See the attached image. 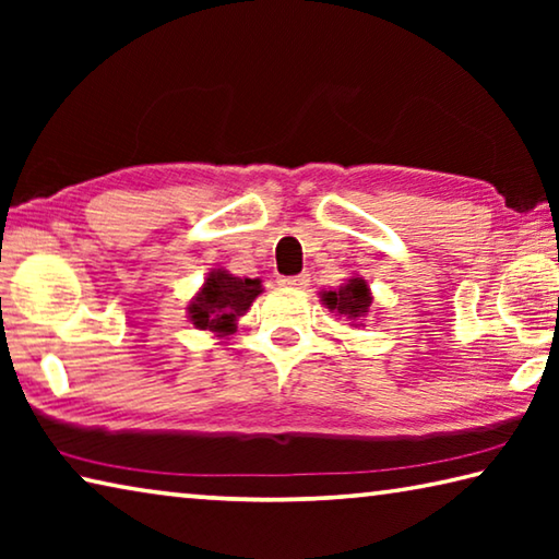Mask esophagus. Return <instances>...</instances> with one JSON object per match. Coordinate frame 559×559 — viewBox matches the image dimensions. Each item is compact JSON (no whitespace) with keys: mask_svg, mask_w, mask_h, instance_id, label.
Masks as SVG:
<instances>
[{"mask_svg":"<svg viewBox=\"0 0 559 559\" xmlns=\"http://www.w3.org/2000/svg\"><path fill=\"white\" fill-rule=\"evenodd\" d=\"M278 286H283V288H308L310 278H308V273H298V276L278 278Z\"/></svg>","mask_w":559,"mask_h":559,"instance_id":"34e87169","label":"esophagus"}]
</instances>
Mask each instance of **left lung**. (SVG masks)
<instances>
[{
    "instance_id": "8db88e82",
    "label": "left lung",
    "mask_w": 559,
    "mask_h": 559,
    "mask_svg": "<svg viewBox=\"0 0 559 559\" xmlns=\"http://www.w3.org/2000/svg\"><path fill=\"white\" fill-rule=\"evenodd\" d=\"M325 306L330 310H335L337 316H345L353 320V325H362L365 316L370 313L372 306V293L370 286H367L365 278L353 276L347 283H343L337 290H323L320 293Z\"/></svg>"
}]
</instances>
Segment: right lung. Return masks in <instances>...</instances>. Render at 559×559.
Wrapping results in <instances>:
<instances>
[{"label":"right lung","instance_id":"right-lung-1","mask_svg":"<svg viewBox=\"0 0 559 559\" xmlns=\"http://www.w3.org/2000/svg\"><path fill=\"white\" fill-rule=\"evenodd\" d=\"M259 278H239L224 269H212L204 286L189 302V323L197 330H210L216 337H226L261 293Z\"/></svg>","mask_w":559,"mask_h":559}]
</instances>
